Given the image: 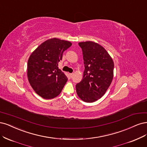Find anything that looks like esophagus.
Listing matches in <instances>:
<instances>
[{"mask_svg": "<svg viewBox=\"0 0 147 147\" xmlns=\"http://www.w3.org/2000/svg\"><path fill=\"white\" fill-rule=\"evenodd\" d=\"M73 74H74V73H70V74H69L70 77H71V78H72V77L73 76Z\"/></svg>", "mask_w": 147, "mask_h": 147, "instance_id": "1", "label": "esophagus"}]
</instances>
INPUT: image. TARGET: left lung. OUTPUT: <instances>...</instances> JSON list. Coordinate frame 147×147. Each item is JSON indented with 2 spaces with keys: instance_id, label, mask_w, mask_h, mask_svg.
<instances>
[{
  "instance_id": "8db88e82",
  "label": "left lung",
  "mask_w": 147,
  "mask_h": 147,
  "mask_svg": "<svg viewBox=\"0 0 147 147\" xmlns=\"http://www.w3.org/2000/svg\"><path fill=\"white\" fill-rule=\"evenodd\" d=\"M82 51L85 69L83 79L76 85L79 97L93 102L101 98L109 87L113 76L114 63L106 49L96 42H79Z\"/></svg>"
}]
</instances>
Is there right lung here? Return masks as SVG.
Listing matches in <instances>:
<instances>
[{"instance_id":"obj_1","label":"right lung","mask_w":147,"mask_h":147,"mask_svg":"<svg viewBox=\"0 0 147 147\" xmlns=\"http://www.w3.org/2000/svg\"><path fill=\"white\" fill-rule=\"evenodd\" d=\"M71 42L52 38L42 42L33 52L27 63V77L32 88L44 99H52L62 90L68 78L59 69L63 52Z\"/></svg>"}]
</instances>
